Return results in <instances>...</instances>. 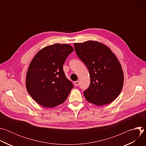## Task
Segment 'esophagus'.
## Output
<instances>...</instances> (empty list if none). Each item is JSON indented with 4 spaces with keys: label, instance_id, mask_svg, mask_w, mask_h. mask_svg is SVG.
Listing matches in <instances>:
<instances>
[{
    "label": "esophagus",
    "instance_id": "obj_1",
    "mask_svg": "<svg viewBox=\"0 0 146 146\" xmlns=\"http://www.w3.org/2000/svg\"><path fill=\"white\" fill-rule=\"evenodd\" d=\"M74 86H75L76 87H77V86H78V84H79V81H75V82H74Z\"/></svg>",
    "mask_w": 146,
    "mask_h": 146
}]
</instances>
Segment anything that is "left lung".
<instances>
[{"label":"left lung","instance_id":"8db88e82","mask_svg":"<svg viewBox=\"0 0 146 146\" xmlns=\"http://www.w3.org/2000/svg\"><path fill=\"white\" fill-rule=\"evenodd\" d=\"M74 47L90 73V85L83 91L86 100L98 106L114 100L123 84L122 67L115 55L109 47L97 41L74 43Z\"/></svg>","mask_w":146,"mask_h":146}]
</instances>
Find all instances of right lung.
Returning a JSON list of instances; mask_svg holds the SVG:
<instances>
[{
    "instance_id": "add662e5",
    "label": "right lung",
    "mask_w": 146,
    "mask_h": 146,
    "mask_svg": "<svg viewBox=\"0 0 146 146\" xmlns=\"http://www.w3.org/2000/svg\"><path fill=\"white\" fill-rule=\"evenodd\" d=\"M73 47L68 44H55L41 49L29 65L26 87L39 105L54 108L64 103L73 88L67 78L63 65Z\"/></svg>"
}]
</instances>
